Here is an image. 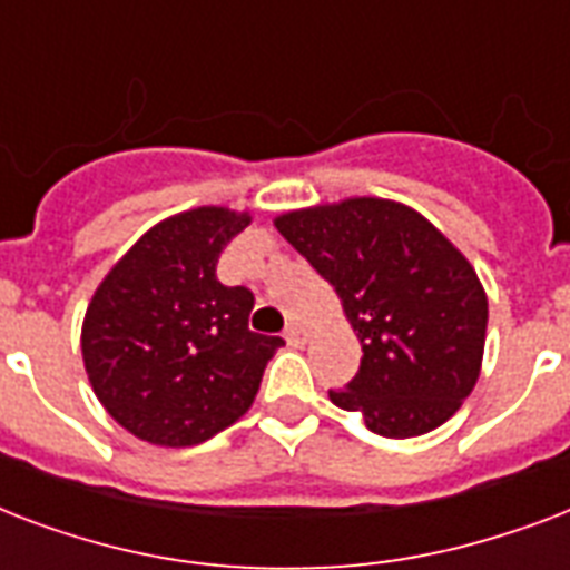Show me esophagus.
I'll list each match as a JSON object with an SVG mask.
<instances>
[{
  "label": "esophagus",
  "mask_w": 570,
  "mask_h": 570,
  "mask_svg": "<svg viewBox=\"0 0 570 570\" xmlns=\"http://www.w3.org/2000/svg\"><path fill=\"white\" fill-rule=\"evenodd\" d=\"M284 337L289 346H304V343L311 340V328H307L304 322H289V325H286Z\"/></svg>",
  "instance_id": "obj_1"
}]
</instances>
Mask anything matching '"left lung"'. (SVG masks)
Listing matches in <instances>:
<instances>
[{"instance_id": "left-lung-1", "label": "left lung", "mask_w": 570, "mask_h": 570, "mask_svg": "<svg viewBox=\"0 0 570 570\" xmlns=\"http://www.w3.org/2000/svg\"><path fill=\"white\" fill-rule=\"evenodd\" d=\"M337 293L361 340V370L331 402L370 432L416 438L473 393L485 355L488 295L470 259L425 215L390 197H343L275 218Z\"/></svg>"}]
</instances>
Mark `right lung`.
<instances>
[{"mask_svg":"<svg viewBox=\"0 0 570 570\" xmlns=\"http://www.w3.org/2000/svg\"><path fill=\"white\" fill-rule=\"evenodd\" d=\"M248 209L195 206L154 224L94 289L82 361L100 405L138 441L195 446L254 405L281 337L254 334V295L215 263Z\"/></svg>","mask_w":570,"mask_h":570,"instance_id":"right-lung-1","label":"right lung"}]
</instances>
